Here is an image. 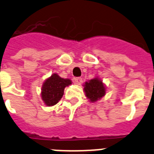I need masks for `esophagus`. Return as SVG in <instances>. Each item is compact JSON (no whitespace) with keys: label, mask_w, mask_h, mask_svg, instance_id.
<instances>
[{"label":"esophagus","mask_w":154,"mask_h":154,"mask_svg":"<svg viewBox=\"0 0 154 154\" xmlns=\"http://www.w3.org/2000/svg\"><path fill=\"white\" fill-rule=\"evenodd\" d=\"M74 80L76 84H81L82 82V79L81 77H76V78L74 79Z\"/></svg>","instance_id":"esophagus-1"}]
</instances>
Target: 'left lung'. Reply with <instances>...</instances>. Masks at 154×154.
Returning <instances> with one entry per match:
<instances>
[{
	"mask_svg": "<svg viewBox=\"0 0 154 154\" xmlns=\"http://www.w3.org/2000/svg\"><path fill=\"white\" fill-rule=\"evenodd\" d=\"M84 91L91 102H95L102 98L106 93L103 82L97 78L86 82L84 85Z\"/></svg>",
	"mask_w": 154,
	"mask_h": 154,
	"instance_id": "8db88e82",
	"label": "left lung"
}]
</instances>
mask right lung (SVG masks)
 <instances>
[{
	"label": "right lung",
	"instance_id": "add662e5",
	"mask_svg": "<svg viewBox=\"0 0 154 154\" xmlns=\"http://www.w3.org/2000/svg\"><path fill=\"white\" fill-rule=\"evenodd\" d=\"M71 84L70 79H62L58 75L53 74L42 86L41 97L43 102L47 106L55 105L63 97L64 88Z\"/></svg>",
	"mask_w": 154,
	"mask_h": 154
}]
</instances>
